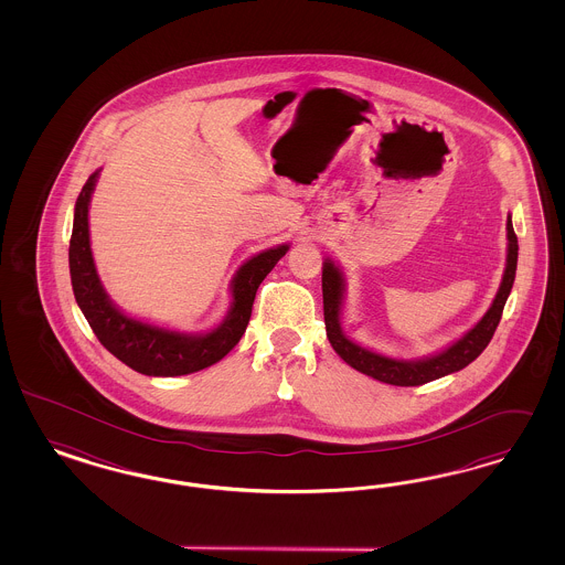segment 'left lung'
Wrapping results in <instances>:
<instances>
[{"mask_svg":"<svg viewBox=\"0 0 565 565\" xmlns=\"http://www.w3.org/2000/svg\"><path fill=\"white\" fill-rule=\"evenodd\" d=\"M515 265H518V238L513 232L512 217H508V263H505V271H503L495 300L484 312V317L468 333H463V338L445 348L439 354L420 360H397L366 350L343 335L340 312H342L345 281L340 267L327 258L323 263V312H326L329 343L352 369L373 376L376 381L399 385V387L425 385L428 381L462 371L463 366H468L472 360L479 359L480 352L491 342L497 326L501 321L505 300L512 291Z\"/></svg>","mask_w":565,"mask_h":565,"instance_id":"left-lung-1","label":"left lung"}]
</instances>
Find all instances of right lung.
Instances as JSON below:
<instances>
[{"label":"right lung","instance_id":"right-lung-1","mask_svg":"<svg viewBox=\"0 0 565 565\" xmlns=\"http://www.w3.org/2000/svg\"><path fill=\"white\" fill-rule=\"evenodd\" d=\"M99 171L81 190L74 206L70 238V277L78 307L97 340L124 364L149 376L190 375L220 360L239 342L250 321L253 302L260 281L277 260L288 253V244L275 246L246 260L232 279V307L222 326L203 335H190L163 327L149 326L124 315L105 294L95 269L88 238V203Z\"/></svg>","mask_w":565,"mask_h":565}]
</instances>
